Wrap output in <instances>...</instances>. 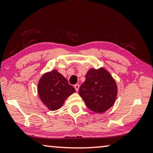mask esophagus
I'll return each mask as SVG.
<instances>
[{"label": "esophagus", "mask_w": 153, "mask_h": 153, "mask_svg": "<svg viewBox=\"0 0 153 153\" xmlns=\"http://www.w3.org/2000/svg\"><path fill=\"white\" fill-rule=\"evenodd\" d=\"M74 88H75V89H76V91L77 92V91H78V90H79V85L78 84H75V85H74Z\"/></svg>", "instance_id": "esophagus-1"}]
</instances>
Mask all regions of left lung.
Listing matches in <instances>:
<instances>
[{
    "label": "left lung",
    "instance_id": "1",
    "mask_svg": "<svg viewBox=\"0 0 153 153\" xmlns=\"http://www.w3.org/2000/svg\"><path fill=\"white\" fill-rule=\"evenodd\" d=\"M79 94L88 108L100 113L108 110L115 102L117 88L115 80L105 69H91L86 75Z\"/></svg>",
    "mask_w": 153,
    "mask_h": 153
}]
</instances>
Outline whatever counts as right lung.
Segmentation results:
<instances>
[{"mask_svg":"<svg viewBox=\"0 0 153 153\" xmlns=\"http://www.w3.org/2000/svg\"><path fill=\"white\" fill-rule=\"evenodd\" d=\"M38 90L40 100L51 111L60 108L66 98L76 92L67 79L56 70L42 76Z\"/></svg>","mask_w":153,"mask_h":153,"instance_id":"1","label":"right lung"}]
</instances>
